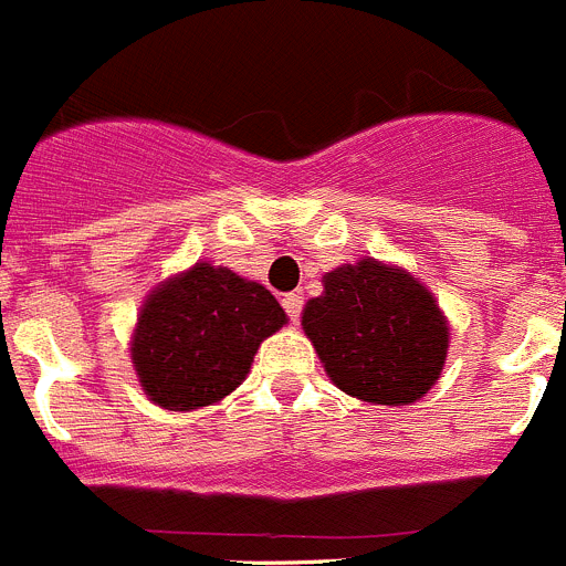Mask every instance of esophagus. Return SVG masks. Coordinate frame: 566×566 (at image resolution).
<instances>
[{
  "label": "esophagus",
  "mask_w": 566,
  "mask_h": 566,
  "mask_svg": "<svg viewBox=\"0 0 566 566\" xmlns=\"http://www.w3.org/2000/svg\"><path fill=\"white\" fill-rule=\"evenodd\" d=\"M282 307L284 313L290 315V321H298L302 318V307H304V298L298 293H287L282 298Z\"/></svg>",
  "instance_id": "34e87169"
}]
</instances>
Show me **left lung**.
<instances>
[{"label": "left lung", "instance_id": "obj_1", "mask_svg": "<svg viewBox=\"0 0 566 566\" xmlns=\"http://www.w3.org/2000/svg\"><path fill=\"white\" fill-rule=\"evenodd\" d=\"M302 327L324 371L346 395L375 406H409L440 380L448 324L411 273L360 259L324 276Z\"/></svg>", "mask_w": 566, "mask_h": 566}]
</instances>
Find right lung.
I'll return each mask as SVG.
<instances>
[{
	"mask_svg": "<svg viewBox=\"0 0 566 566\" xmlns=\"http://www.w3.org/2000/svg\"><path fill=\"white\" fill-rule=\"evenodd\" d=\"M284 324L271 290L197 262L149 293L132 335V364L157 406L200 409L248 378L259 344Z\"/></svg>",
	"mask_w": 566,
	"mask_h": 566,
	"instance_id": "add662e5",
	"label": "right lung"
}]
</instances>
